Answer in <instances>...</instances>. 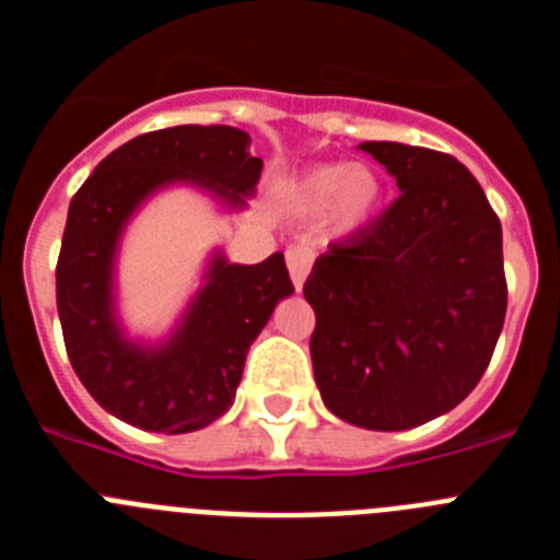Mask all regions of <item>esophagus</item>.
Masks as SVG:
<instances>
[{"label": "esophagus", "instance_id": "34e87169", "mask_svg": "<svg viewBox=\"0 0 560 560\" xmlns=\"http://www.w3.org/2000/svg\"><path fill=\"white\" fill-rule=\"evenodd\" d=\"M285 264H289L294 289L300 291L305 283V277H308L311 264H314V252H311L308 246H291V249L285 252Z\"/></svg>", "mask_w": 560, "mask_h": 560}]
</instances>
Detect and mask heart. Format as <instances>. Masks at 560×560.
Returning a JSON list of instances; mask_svg holds the SVG:
<instances>
[{"instance_id":"obj_1","label":"heart","mask_w":560,"mask_h":560,"mask_svg":"<svg viewBox=\"0 0 560 560\" xmlns=\"http://www.w3.org/2000/svg\"><path fill=\"white\" fill-rule=\"evenodd\" d=\"M381 182L373 171L361 165L314 167L296 182L291 207L303 219L334 215L341 232L361 230L378 210Z\"/></svg>"}]
</instances>
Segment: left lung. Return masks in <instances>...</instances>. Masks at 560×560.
Returning a JSON list of instances; mask_svg holds the SVG:
<instances>
[{
  "instance_id": "8db88e82",
  "label": "left lung",
  "mask_w": 560,
  "mask_h": 560,
  "mask_svg": "<svg viewBox=\"0 0 560 560\" xmlns=\"http://www.w3.org/2000/svg\"><path fill=\"white\" fill-rule=\"evenodd\" d=\"M400 196L316 257L311 361L325 407L375 432L448 412L488 370L508 311L502 224L448 153L361 142Z\"/></svg>"
}]
</instances>
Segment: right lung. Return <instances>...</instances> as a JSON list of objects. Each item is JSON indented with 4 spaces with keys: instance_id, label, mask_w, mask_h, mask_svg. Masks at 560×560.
I'll list each match as a JSON object with an SVG mask.
<instances>
[{
    "instance_id": "obj_1",
    "label": "right lung",
    "mask_w": 560,
    "mask_h": 560,
    "mask_svg": "<svg viewBox=\"0 0 560 560\" xmlns=\"http://www.w3.org/2000/svg\"><path fill=\"white\" fill-rule=\"evenodd\" d=\"M260 171L264 160L252 156L241 128L173 126L108 153L72 196L56 266L58 316L72 370L114 418L182 434L232 407L249 345L277 300L294 294L283 252L255 266L215 257L185 323L160 350L122 339L112 314V264L122 224L156 187L196 182L244 205Z\"/></svg>"
}]
</instances>
